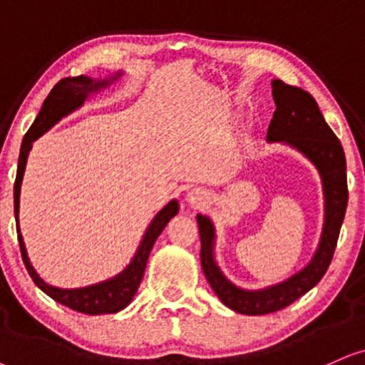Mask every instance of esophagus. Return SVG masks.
Masks as SVG:
<instances>
[{
	"instance_id": "1",
	"label": "esophagus",
	"mask_w": 365,
	"mask_h": 365,
	"mask_svg": "<svg viewBox=\"0 0 365 365\" xmlns=\"http://www.w3.org/2000/svg\"><path fill=\"white\" fill-rule=\"evenodd\" d=\"M186 200H187V203L192 206H200L206 201V192L203 190H191L190 192H187Z\"/></svg>"
}]
</instances>
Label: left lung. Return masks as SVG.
Masks as SVG:
<instances>
[{
    "label": "left lung",
    "mask_w": 365,
    "mask_h": 365,
    "mask_svg": "<svg viewBox=\"0 0 365 365\" xmlns=\"http://www.w3.org/2000/svg\"><path fill=\"white\" fill-rule=\"evenodd\" d=\"M276 111L269 123L267 142H284L298 148L313 162L322 175L325 195V223L318 249L303 271L296 272L279 284L265 289L249 291L232 284L215 262V228L208 217L197 215L201 237V265L210 286L225 307L242 314H267L289 307L312 289L325 276L334 257L340 227L347 210V164L341 143L328 127L320 108L304 89L289 86L281 79L272 81Z\"/></svg>",
    "instance_id": "obj_1"
}]
</instances>
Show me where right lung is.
Here are the masks:
<instances>
[{"label":"right lung","mask_w":365,"mask_h":365,"mask_svg":"<svg viewBox=\"0 0 365 365\" xmlns=\"http://www.w3.org/2000/svg\"><path fill=\"white\" fill-rule=\"evenodd\" d=\"M121 76L118 73L110 79H98L94 81L88 76H78V78H66L61 79L56 86L52 88V91L48 93V96L45 98L42 110L35 118L34 125H31L29 132L24 137L20 148V157H18V170H16V179H15V218H16V232H18V242H20V250H21V259H24L26 271H29L30 277L34 279V282L42 289L45 294L51 296L53 301L64 304V307L74 309V312L86 313V314H106V313H116L120 309H123L127 304L132 301V298L137 292L140 281L145 272L147 259L150 255L152 247H154L157 237L160 235L162 230L165 228V225L169 223V220L178 215L179 205L178 201L173 200L162 208L159 213L155 215V218L152 220V223L148 225L145 235H143L140 247H138L137 254L132 259V262L128 264V267L125 271H121L118 276L108 279V281L98 282V284L88 286V287H79V289H61V287L48 286L47 282H43V279L38 277V274L35 272V269L31 267L29 255H26V249L24 244V237L20 233V225H18V208H20V186L21 179H24L25 165H26V157L31 148V142L37 140L40 135L47 132L52 125H56L62 116L69 115L71 111H74L76 108L83 105L84 100L88 98L89 93L98 91V89L106 88L108 84L113 83Z\"/></svg>","instance_id":"right-lung-1"}]
</instances>
